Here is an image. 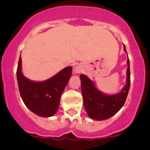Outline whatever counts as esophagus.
Wrapping results in <instances>:
<instances>
[{"mask_svg":"<svg viewBox=\"0 0 150 150\" xmlns=\"http://www.w3.org/2000/svg\"><path fill=\"white\" fill-rule=\"evenodd\" d=\"M80 71H81L80 67H78V66L75 67V68H74V73H75V74H79V73H80Z\"/></svg>","mask_w":150,"mask_h":150,"instance_id":"1","label":"esophagus"}]
</instances>
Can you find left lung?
I'll return each instance as SVG.
<instances>
[{
    "instance_id": "8db88e82",
    "label": "left lung",
    "mask_w": 150,
    "mask_h": 150,
    "mask_svg": "<svg viewBox=\"0 0 150 150\" xmlns=\"http://www.w3.org/2000/svg\"><path fill=\"white\" fill-rule=\"evenodd\" d=\"M124 51L126 52L124 45ZM126 84L120 92L115 95H107L97 88L95 83L84 74L79 76L81 80L83 104L87 114L91 119L104 120L115 115L124 105L130 88V64L127 60Z\"/></svg>"
}]
</instances>
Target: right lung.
Here are the masks:
<instances>
[{
  "mask_svg": "<svg viewBox=\"0 0 150 150\" xmlns=\"http://www.w3.org/2000/svg\"><path fill=\"white\" fill-rule=\"evenodd\" d=\"M71 74L72 67L69 66L44 81H32L22 74L20 55L16 71L17 81L20 95L26 107L41 117H50L55 114L61 96Z\"/></svg>",
  "mask_w": 150,
  "mask_h": 150,
  "instance_id": "add662e5",
  "label": "right lung"
}]
</instances>
